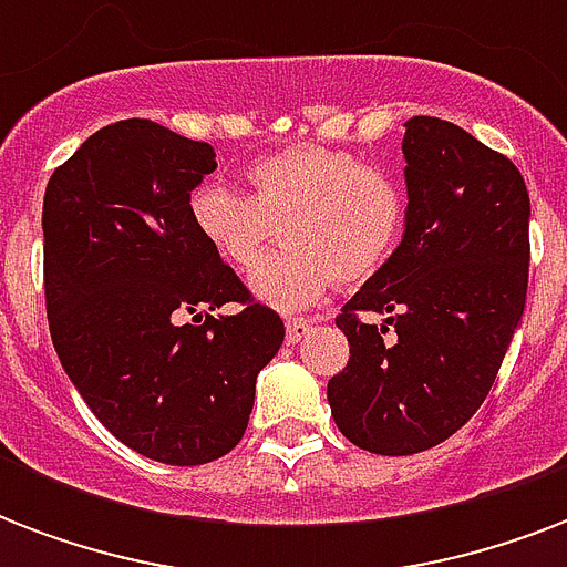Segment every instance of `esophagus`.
I'll return each mask as SVG.
<instances>
[{
	"instance_id": "1",
	"label": "esophagus",
	"mask_w": 567,
	"mask_h": 567,
	"mask_svg": "<svg viewBox=\"0 0 567 567\" xmlns=\"http://www.w3.org/2000/svg\"><path fill=\"white\" fill-rule=\"evenodd\" d=\"M311 327H315V320L288 318L285 320V336H288V341H291V344H297V341H302V338L309 336Z\"/></svg>"
}]
</instances>
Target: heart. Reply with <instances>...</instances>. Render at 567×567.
I'll use <instances>...</instances> for the list:
<instances>
[{
  "label": "heart",
  "mask_w": 567,
  "mask_h": 567,
  "mask_svg": "<svg viewBox=\"0 0 567 567\" xmlns=\"http://www.w3.org/2000/svg\"><path fill=\"white\" fill-rule=\"evenodd\" d=\"M252 194L203 182L188 199L196 235L235 270L265 256L282 223L288 247L252 274V293L282 311L318 302L341 276L362 282L394 256L409 220L396 176L362 155L293 144L249 162Z\"/></svg>",
  "instance_id": "obj_1"
}]
</instances>
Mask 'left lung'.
<instances>
[{
	"label": "left lung",
	"instance_id": "left-lung-1",
	"mask_svg": "<svg viewBox=\"0 0 567 567\" xmlns=\"http://www.w3.org/2000/svg\"><path fill=\"white\" fill-rule=\"evenodd\" d=\"M403 155V240L336 318L350 362L327 388L344 439L379 456L435 447L474 417L529 279V194L506 155L439 117L405 123Z\"/></svg>",
	"mask_w": 567,
	"mask_h": 567
}]
</instances>
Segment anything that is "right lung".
I'll return each instance as SVG.
<instances>
[{
  "label": "right lung",
  "mask_w": 567,
  "mask_h": 567,
  "mask_svg": "<svg viewBox=\"0 0 567 567\" xmlns=\"http://www.w3.org/2000/svg\"><path fill=\"white\" fill-rule=\"evenodd\" d=\"M214 150L120 120L66 158L43 196L49 332L102 426L164 465L226 456L285 323L196 235L190 190ZM240 301L238 316H212ZM192 320L188 321L187 318Z\"/></svg>",
  "instance_id": "1"
}]
</instances>
